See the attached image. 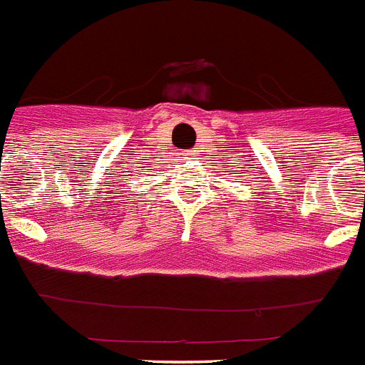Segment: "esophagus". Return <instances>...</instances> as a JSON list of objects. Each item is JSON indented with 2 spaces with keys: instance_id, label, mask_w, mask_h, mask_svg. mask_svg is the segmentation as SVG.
I'll use <instances>...</instances> for the list:
<instances>
[{
  "instance_id": "obj_1",
  "label": "esophagus",
  "mask_w": 365,
  "mask_h": 365,
  "mask_svg": "<svg viewBox=\"0 0 365 365\" xmlns=\"http://www.w3.org/2000/svg\"><path fill=\"white\" fill-rule=\"evenodd\" d=\"M186 155H192V150H188V153H186Z\"/></svg>"
}]
</instances>
